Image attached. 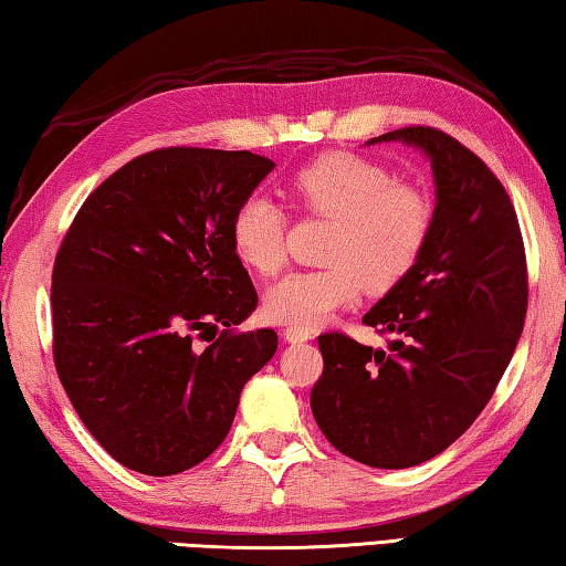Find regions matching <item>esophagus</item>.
Instances as JSON below:
<instances>
[{"mask_svg":"<svg viewBox=\"0 0 566 566\" xmlns=\"http://www.w3.org/2000/svg\"><path fill=\"white\" fill-rule=\"evenodd\" d=\"M284 339L290 344H302L306 339H312V332L310 329H296V327H290L284 329Z\"/></svg>","mask_w":566,"mask_h":566,"instance_id":"34e87169","label":"esophagus"}]
</instances>
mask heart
I'll return each mask as SVG.
<instances>
[{
    "instance_id": "b5f03b06",
    "label": "heart",
    "mask_w": 566,
    "mask_h": 566,
    "mask_svg": "<svg viewBox=\"0 0 566 566\" xmlns=\"http://www.w3.org/2000/svg\"><path fill=\"white\" fill-rule=\"evenodd\" d=\"M286 195L300 212L329 217L332 227L322 252L329 264L286 274L264 296L266 319L284 327H319L334 310L357 300L361 286L375 294L395 290L415 270L432 229L424 191L352 151H329L296 169ZM229 237L237 260L252 272L270 276L282 270L286 214L272 199H242Z\"/></svg>"
}]
</instances>
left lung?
Segmentation results:
<instances>
[{"label": "left lung", "mask_w": 566, "mask_h": 566, "mask_svg": "<svg viewBox=\"0 0 566 566\" xmlns=\"http://www.w3.org/2000/svg\"><path fill=\"white\" fill-rule=\"evenodd\" d=\"M377 142H405L432 161V229L407 280L361 317L391 334L387 349L322 334L310 401L342 454L405 469L444 452L492 399L522 337L526 260L512 199L472 149L434 127L367 145Z\"/></svg>", "instance_id": "1"}]
</instances>
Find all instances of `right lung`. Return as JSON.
<instances>
[{"label": "right lung", "mask_w": 566, "mask_h": 566, "mask_svg": "<svg viewBox=\"0 0 566 566\" xmlns=\"http://www.w3.org/2000/svg\"><path fill=\"white\" fill-rule=\"evenodd\" d=\"M272 169L252 151H147L92 191L56 252V375L92 437L134 472L205 462L274 357V329L234 332L256 292L229 237ZM197 331L213 342L205 353L190 344Z\"/></svg>", "instance_id": "obj_1"}]
</instances>
